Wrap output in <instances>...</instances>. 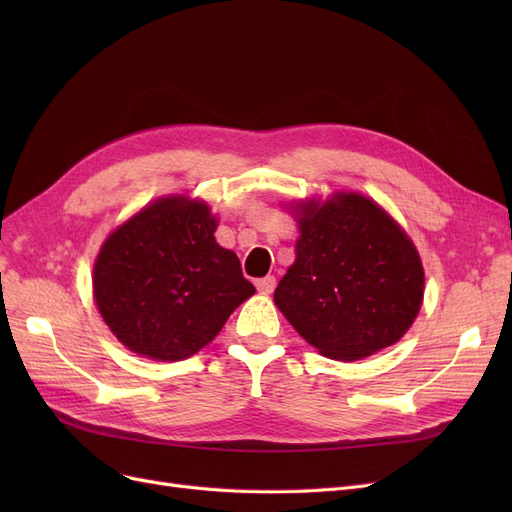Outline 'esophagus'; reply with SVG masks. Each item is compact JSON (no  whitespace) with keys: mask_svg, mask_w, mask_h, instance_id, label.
I'll list each match as a JSON object with an SVG mask.
<instances>
[{"mask_svg":"<svg viewBox=\"0 0 512 512\" xmlns=\"http://www.w3.org/2000/svg\"><path fill=\"white\" fill-rule=\"evenodd\" d=\"M275 277L273 275H267V277H260V280H256V288L260 290V292H265V294H269V292H273L275 290Z\"/></svg>","mask_w":512,"mask_h":512,"instance_id":"obj_1","label":"esophagus"}]
</instances>
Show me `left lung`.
I'll list each match as a JSON object with an SVG mask.
<instances>
[{
  "label": "left lung",
  "instance_id": "1",
  "mask_svg": "<svg viewBox=\"0 0 512 512\" xmlns=\"http://www.w3.org/2000/svg\"><path fill=\"white\" fill-rule=\"evenodd\" d=\"M297 260L275 288V305L324 356L356 361L395 344L414 322L425 275L412 241L359 194L309 203Z\"/></svg>",
  "mask_w": 512,
  "mask_h": 512
}]
</instances>
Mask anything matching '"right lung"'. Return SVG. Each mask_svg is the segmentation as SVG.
I'll use <instances>...</instances> for the list:
<instances>
[{
	"instance_id": "1",
	"label": "right lung",
	"mask_w": 512,
	"mask_h": 512,
	"mask_svg": "<svg viewBox=\"0 0 512 512\" xmlns=\"http://www.w3.org/2000/svg\"><path fill=\"white\" fill-rule=\"evenodd\" d=\"M205 203L162 198L106 239L94 267L104 322L123 346L160 361L196 354L256 288L215 243Z\"/></svg>"
}]
</instances>
